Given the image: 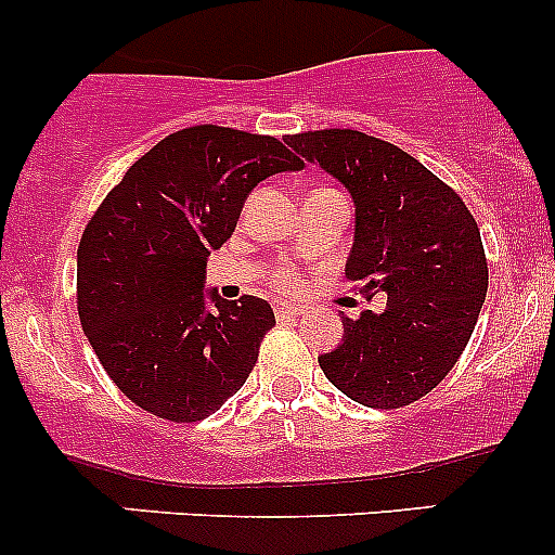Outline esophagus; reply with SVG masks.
<instances>
[{
	"label": "esophagus",
	"mask_w": 555,
	"mask_h": 555,
	"mask_svg": "<svg viewBox=\"0 0 555 555\" xmlns=\"http://www.w3.org/2000/svg\"><path fill=\"white\" fill-rule=\"evenodd\" d=\"M304 309L300 306H293V304H276V317L282 319H293V317H300Z\"/></svg>",
	"instance_id": "1"
}]
</instances>
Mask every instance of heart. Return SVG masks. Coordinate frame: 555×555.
I'll return each instance as SVG.
<instances>
[{
	"label": "heart",
	"instance_id": "heart-1",
	"mask_svg": "<svg viewBox=\"0 0 555 555\" xmlns=\"http://www.w3.org/2000/svg\"><path fill=\"white\" fill-rule=\"evenodd\" d=\"M273 284H276V289H282V293H298L300 276L295 271H289V268H282V271L273 273Z\"/></svg>",
	"mask_w": 555,
	"mask_h": 555
}]
</instances>
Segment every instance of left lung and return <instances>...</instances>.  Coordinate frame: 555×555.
I'll return each mask as SVG.
<instances>
[{
    "label": "left lung",
    "instance_id": "1",
    "mask_svg": "<svg viewBox=\"0 0 555 555\" xmlns=\"http://www.w3.org/2000/svg\"><path fill=\"white\" fill-rule=\"evenodd\" d=\"M354 198L346 279L386 295L382 313L340 317L344 338L319 357L330 384L367 408H402L462 357L489 289L483 242L464 201L413 155L351 128L287 137Z\"/></svg>",
    "mask_w": 555,
    "mask_h": 555
}]
</instances>
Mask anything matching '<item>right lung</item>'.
Listing matches in <instances>:
<instances>
[{
  "label": "right lung",
  "mask_w": 555,
  "mask_h": 555,
  "mask_svg": "<svg viewBox=\"0 0 555 555\" xmlns=\"http://www.w3.org/2000/svg\"><path fill=\"white\" fill-rule=\"evenodd\" d=\"M304 160L279 139L193 126L160 139L106 193L77 246V313L117 389L169 422H201L242 389L276 324L262 298L206 309V260L246 195Z\"/></svg>",
  "instance_id": "right-lung-1"
}]
</instances>
